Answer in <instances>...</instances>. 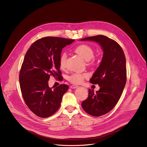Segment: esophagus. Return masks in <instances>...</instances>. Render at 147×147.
I'll return each instance as SVG.
<instances>
[{"label": "esophagus", "mask_w": 147, "mask_h": 147, "mask_svg": "<svg viewBox=\"0 0 147 147\" xmlns=\"http://www.w3.org/2000/svg\"><path fill=\"white\" fill-rule=\"evenodd\" d=\"M78 87V86H76V85H71V86H70V88H72V89H74V88H77Z\"/></svg>", "instance_id": "34e87169"}]
</instances>
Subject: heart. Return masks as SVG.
<instances>
[{"label": "heart", "instance_id": "1", "mask_svg": "<svg viewBox=\"0 0 147 147\" xmlns=\"http://www.w3.org/2000/svg\"><path fill=\"white\" fill-rule=\"evenodd\" d=\"M75 52L83 57L86 61L90 60L94 56V50L92 48L86 44L81 45L77 46L75 49ZM67 60V54L65 53H63L61 55L59 59V65L60 68L64 69L65 67V63ZM88 77L87 73H76L71 75L69 77V80L73 84H80L81 83L84 78Z\"/></svg>", "mask_w": 147, "mask_h": 147}]
</instances>
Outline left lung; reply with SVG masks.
<instances>
[{"label":"left lung","instance_id":"obj_1","mask_svg":"<svg viewBox=\"0 0 147 147\" xmlns=\"http://www.w3.org/2000/svg\"><path fill=\"white\" fill-rule=\"evenodd\" d=\"M80 40L98 43L103 56L97 69L90 80L98 84L100 90L96 92L88 90V97L82 103L88 114L99 117L110 111L121 97L127 80L126 60L124 51L115 41L103 35L88 37Z\"/></svg>","mask_w":147,"mask_h":147}]
</instances>
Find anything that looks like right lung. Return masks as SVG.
I'll return each instance as SVG.
<instances>
[{"label":"right lung","mask_w":147,"mask_h":147,"mask_svg":"<svg viewBox=\"0 0 147 147\" xmlns=\"http://www.w3.org/2000/svg\"><path fill=\"white\" fill-rule=\"evenodd\" d=\"M74 40L45 37L34 42L26 52L19 74L22 96L36 115L49 117L59 109L62 97L69 89L66 84L49 87L50 76L62 78L59 59L63 48Z\"/></svg>","instance_id":"1"}]
</instances>
